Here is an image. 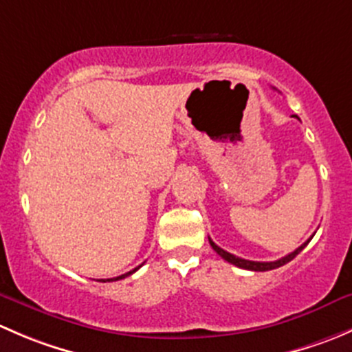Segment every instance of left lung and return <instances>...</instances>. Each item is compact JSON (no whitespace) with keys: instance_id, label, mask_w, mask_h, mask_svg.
Wrapping results in <instances>:
<instances>
[{"instance_id":"8db88e82","label":"left lung","mask_w":352,"mask_h":352,"mask_svg":"<svg viewBox=\"0 0 352 352\" xmlns=\"http://www.w3.org/2000/svg\"><path fill=\"white\" fill-rule=\"evenodd\" d=\"M311 239H314V236H310V239H308L307 242H305L303 245H301V247H298L296 250L291 252V254H287L286 257L278 258V261H274V262H255V261H245V258H242V257H236V255H233V254H230V252L223 250V248H221V247H218V245H216L214 242H212L211 239H209V243H211L212 250H214L216 254H218V255H221V257L225 258L226 262H230V264L236 265V267L247 269V271H258V272H262V271H272V269H278V267H281V265L287 264V262H289V261H293V258L296 257V255L300 254V252L303 250L305 247H307L308 242H310Z\"/></svg>"}]
</instances>
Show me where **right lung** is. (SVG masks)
I'll return each instance as SVG.
<instances>
[{
    "label": "right lung",
    "instance_id": "right-lung-1",
    "mask_svg": "<svg viewBox=\"0 0 352 352\" xmlns=\"http://www.w3.org/2000/svg\"><path fill=\"white\" fill-rule=\"evenodd\" d=\"M141 267V265H140ZM140 267H136V269H133V271H129V272H126V274H122V276H117V278H112V279H107V281H119V279H124V278H127V276H131L133 274V272H136L138 269ZM102 283H105V281H102Z\"/></svg>",
    "mask_w": 352,
    "mask_h": 352
}]
</instances>
